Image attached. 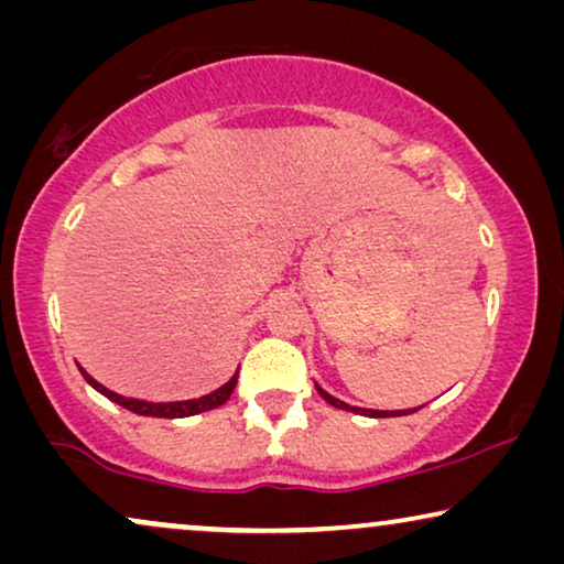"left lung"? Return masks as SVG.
Here are the masks:
<instances>
[{
	"mask_svg": "<svg viewBox=\"0 0 564 564\" xmlns=\"http://www.w3.org/2000/svg\"><path fill=\"white\" fill-rule=\"evenodd\" d=\"M315 390H318V395L326 400V403H330L334 408H338V411H349V413H359V415H367V419H390V415H408V413H415L419 408H408V411H372V408H357V405H349L344 403V400H338L334 395H328L326 390L321 388V384H315ZM423 408V405H421Z\"/></svg>",
	"mask_w": 564,
	"mask_h": 564,
	"instance_id": "obj_1",
	"label": "left lung"
}]
</instances>
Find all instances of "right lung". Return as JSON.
<instances>
[{
  "label": "right lung",
  "mask_w": 564,
  "mask_h": 564,
  "mask_svg": "<svg viewBox=\"0 0 564 564\" xmlns=\"http://www.w3.org/2000/svg\"><path fill=\"white\" fill-rule=\"evenodd\" d=\"M79 372H82L84 380H87L97 392H102L107 400H112V403L128 408L130 413L151 415V419H187V415H197V413L213 411V408H220L230 395H234V388H236V382H238V372H236L226 384H220L218 390L207 392V395H203V398L172 400V403H151V400L118 395V392H112L110 388H105L102 382H97L95 377H91L84 367H79Z\"/></svg>",
  "instance_id": "add662e5"
}]
</instances>
